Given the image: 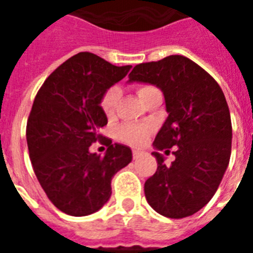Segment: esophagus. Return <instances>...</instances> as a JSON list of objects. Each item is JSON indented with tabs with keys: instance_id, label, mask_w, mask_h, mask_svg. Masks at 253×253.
Wrapping results in <instances>:
<instances>
[{
	"instance_id": "1",
	"label": "esophagus",
	"mask_w": 253,
	"mask_h": 253,
	"mask_svg": "<svg viewBox=\"0 0 253 253\" xmlns=\"http://www.w3.org/2000/svg\"><path fill=\"white\" fill-rule=\"evenodd\" d=\"M142 155H143V152H142V151H138V150L132 151V158H134V159H139V158H142Z\"/></svg>"
}]
</instances>
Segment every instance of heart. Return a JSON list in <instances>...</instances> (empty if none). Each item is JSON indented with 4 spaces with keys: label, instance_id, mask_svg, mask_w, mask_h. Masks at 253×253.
<instances>
[{
    "label": "heart",
    "instance_id": "obj_1",
    "mask_svg": "<svg viewBox=\"0 0 253 253\" xmlns=\"http://www.w3.org/2000/svg\"><path fill=\"white\" fill-rule=\"evenodd\" d=\"M152 89H156V87L151 86V85H142V86L138 87V95L139 98H142L143 95L148 93ZM119 89L118 87H110L105 91V94L102 95L101 98V102H99V106L102 109V111L107 117H111V115L115 113V107H117V103H118L119 99ZM151 134V127L143 126V125H123L117 130V138L121 140V142L126 143V144H130L132 147H140L143 146L144 143L147 142V139Z\"/></svg>",
    "mask_w": 253,
    "mask_h": 253
}]
</instances>
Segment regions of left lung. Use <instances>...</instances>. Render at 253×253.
Listing matches in <instances>:
<instances>
[{
    "mask_svg": "<svg viewBox=\"0 0 253 253\" xmlns=\"http://www.w3.org/2000/svg\"><path fill=\"white\" fill-rule=\"evenodd\" d=\"M135 81L156 85L166 99L168 117L154 147L177 146L170 166L152 152L158 169L144 184L147 202L168 218L193 215L215 194L231 156V117L223 91L204 68L181 55L135 65L128 83Z\"/></svg>",
    "mask_w": 253,
    "mask_h": 253,
    "instance_id": "8db88e82",
    "label": "left lung"
}]
</instances>
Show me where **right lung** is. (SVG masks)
I'll list each match as a JSON object with an SVG mask.
<instances>
[{
    "mask_svg": "<svg viewBox=\"0 0 253 253\" xmlns=\"http://www.w3.org/2000/svg\"><path fill=\"white\" fill-rule=\"evenodd\" d=\"M130 69L80 52L47 77L34 99L26 127L30 160L48 200L68 215L98 211L111 196V178L132 160L128 147L98 134L107 125L101 98ZM97 140L108 146L105 157L88 151Z\"/></svg>",
    "mask_w": 253,
    "mask_h": 253,
    "instance_id": "1",
    "label": "right lung"
}]
</instances>
